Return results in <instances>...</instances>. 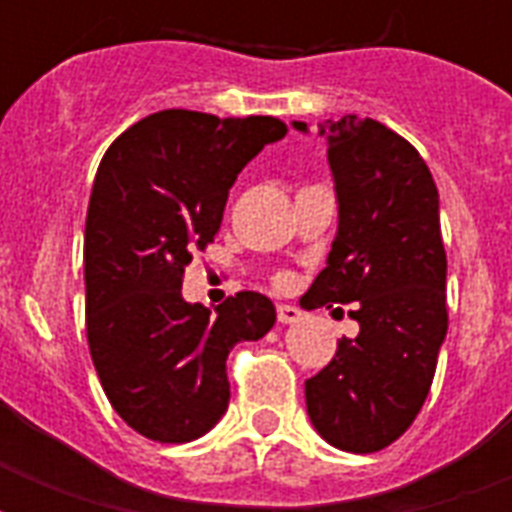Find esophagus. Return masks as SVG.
<instances>
[{
  "mask_svg": "<svg viewBox=\"0 0 512 512\" xmlns=\"http://www.w3.org/2000/svg\"><path fill=\"white\" fill-rule=\"evenodd\" d=\"M276 316H279L281 324H295V321L303 319V311H300V308H295V305L279 303L276 305Z\"/></svg>",
  "mask_w": 512,
  "mask_h": 512,
  "instance_id": "34e87169",
  "label": "esophagus"
}]
</instances>
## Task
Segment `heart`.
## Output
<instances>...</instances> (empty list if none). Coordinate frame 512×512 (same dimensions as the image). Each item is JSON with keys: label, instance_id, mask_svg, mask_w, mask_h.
Here are the masks:
<instances>
[{"label": "heart", "instance_id": "b5f03b06", "mask_svg": "<svg viewBox=\"0 0 512 512\" xmlns=\"http://www.w3.org/2000/svg\"><path fill=\"white\" fill-rule=\"evenodd\" d=\"M281 281H284V279H281Z\"/></svg>", "mask_w": 512, "mask_h": 512}]
</instances>
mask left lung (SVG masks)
Listing matches in <instances>:
<instances>
[{
	"instance_id": "1",
	"label": "left lung",
	"mask_w": 512,
	"mask_h": 512,
	"mask_svg": "<svg viewBox=\"0 0 512 512\" xmlns=\"http://www.w3.org/2000/svg\"><path fill=\"white\" fill-rule=\"evenodd\" d=\"M321 135L340 225L327 268L300 303H356L350 319L361 332L337 340L335 358L305 380V404L329 444L372 454L420 414L449 327L438 188L417 148L374 119H329Z\"/></svg>"
}]
</instances>
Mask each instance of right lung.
<instances>
[{"instance_id":"add662e5","label":"right lung","mask_w":512,"mask_h":512,"mask_svg":"<svg viewBox=\"0 0 512 512\" xmlns=\"http://www.w3.org/2000/svg\"><path fill=\"white\" fill-rule=\"evenodd\" d=\"M284 135L273 116L167 108L124 130L100 162L84 225L87 342L108 401L140 436H204L228 409L231 348L276 324L260 292L212 313L180 287L193 252L215 241L236 175Z\"/></svg>"}]
</instances>
